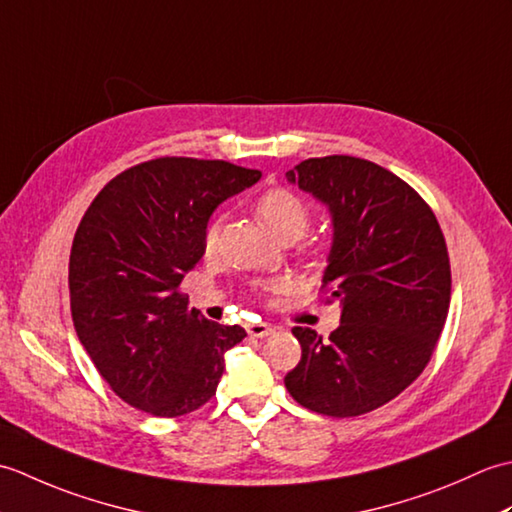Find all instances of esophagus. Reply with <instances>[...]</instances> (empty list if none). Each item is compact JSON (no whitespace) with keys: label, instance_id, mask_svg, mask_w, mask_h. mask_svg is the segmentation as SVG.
Returning a JSON list of instances; mask_svg holds the SVG:
<instances>
[{"label":"esophagus","instance_id":"obj_1","mask_svg":"<svg viewBox=\"0 0 512 512\" xmlns=\"http://www.w3.org/2000/svg\"><path fill=\"white\" fill-rule=\"evenodd\" d=\"M246 332H248L250 336H255V339H264V336L273 334L275 328H273V325H270V323H248V325H246Z\"/></svg>","mask_w":512,"mask_h":512}]
</instances>
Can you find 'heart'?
I'll use <instances>...</instances> for the list:
<instances>
[{"instance_id": "heart-1", "label": "heart", "mask_w": 512, "mask_h": 512, "mask_svg": "<svg viewBox=\"0 0 512 512\" xmlns=\"http://www.w3.org/2000/svg\"><path fill=\"white\" fill-rule=\"evenodd\" d=\"M257 215L270 233L279 239L301 237L310 224V211L306 202L286 189H270L257 200ZM217 242V224L206 228L204 248L211 250Z\"/></svg>"}]
</instances>
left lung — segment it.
<instances>
[{
  "mask_svg": "<svg viewBox=\"0 0 512 512\" xmlns=\"http://www.w3.org/2000/svg\"><path fill=\"white\" fill-rule=\"evenodd\" d=\"M288 182L330 209L323 288L341 303L330 339L292 328L301 361L284 383L301 407L352 418L383 407L431 361L451 303L447 242L405 180L354 156L308 158Z\"/></svg>",
  "mask_w": 512,
  "mask_h": 512,
  "instance_id": "1",
  "label": "left lung"
}]
</instances>
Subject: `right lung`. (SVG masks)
<instances>
[{"mask_svg":"<svg viewBox=\"0 0 512 512\" xmlns=\"http://www.w3.org/2000/svg\"><path fill=\"white\" fill-rule=\"evenodd\" d=\"M262 171L224 160L156 158L118 173L88 206L70 253L74 330L118 398L158 418L215 396L224 352L244 339L189 310L184 275L209 217Z\"/></svg>","mask_w":512,"mask_h":512,"instance_id":"add662e5","label":"right lung"}]
</instances>
